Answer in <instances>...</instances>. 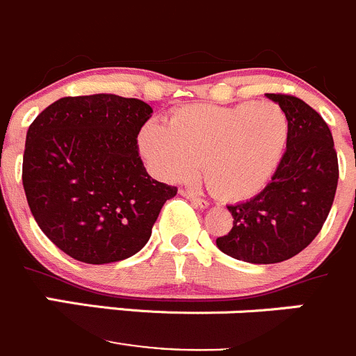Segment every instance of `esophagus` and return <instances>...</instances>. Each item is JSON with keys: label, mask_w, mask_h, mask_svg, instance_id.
Returning a JSON list of instances; mask_svg holds the SVG:
<instances>
[{"label": "esophagus", "mask_w": 356, "mask_h": 356, "mask_svg": "<svg viewBox=\"0 0 356 356\" xmlns=\"http://www.w3.org/2000/svg\"><path fill=\"white\" fill-rule=\"evenodd\" d=\"M182 196H186V198L189 200L191 203H195L196 207H200V209H207L209 207V202L203 198H200V196H196L195 193H189V191H182Z\"/></svg>", "instance_id": "34e87169"}]
</instances>
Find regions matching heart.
<instances>
[{
    "instance_id": "obj_1",
    "label": "heart",
    "mask_w": 356,
    "mask_h": 356,
    "mask_svg": "<svg viewBox=\"0 0 356 356\" xmlns=\"http://www.w3.org/2000/svg\"><path fill=\"white\" fill-rule=\"evenodd\" d=\"M287 139V115L273 102L193 104L177 109L168 125L147 122L139 147L163 181L195 179L203 163L207 184L219 198L245 200L271 181Z\"/></svg>"
}]
</instances>
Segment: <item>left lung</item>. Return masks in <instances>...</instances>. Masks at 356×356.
Wrapping results in <instances>:
<instances>
[{
    "instance_id": "8db88e82",
    "label": "left lung",
    "mask_w": 356,
    "mask_h": 356,
    "mask_svg": "<svg viewBox=\"0 0 356 356\" xmlns=\"http://www.w3.org/2000/svg\"><path fill=\"white\" fill-rule=\"evenodd\" d=\"M266 97L287 115V149L259 195L227 205L233 227L216 240L220 252L252 264L287 261L308 247L329 216L339 179L332 134L322 116L292 95Z\"/></svg>"
}]
</instances>
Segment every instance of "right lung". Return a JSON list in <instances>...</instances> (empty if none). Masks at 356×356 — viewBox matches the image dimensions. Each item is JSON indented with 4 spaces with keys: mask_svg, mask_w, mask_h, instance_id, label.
Segmentation results:
<instances>
[{
    "mask_svg": "<svg viewBox=\"0 0 356 356\" xmlns=\"http://www.w3.org/2000/svg\"><path fill=\"white\" fill-rule=\"evenodd\" d=\"M153 115L115 94L62 97L26 136L22 184L40 229L86 264L118 262L140 250L177 188L151 177L137 136Z\"/></svg>",
    "mask_w": 356,
    "mask_h": 356,
    "instance_id": "right-lung-1",
    "label": "right lung"
}]
</instances>
